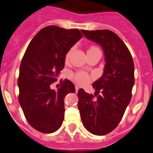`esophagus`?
<instances>
[{
    "mask_svg": "<svg viewBox=\"0 0 153 153\" xmlns=\"http://www.w3.org/2000/svg\"><path fill=\"white\" fill-rule=\"evenodd\" d=\"M75 91H76V92H78V90H79V86H78V85H75Z\"/></svg>",
    "mask_w": 153,
    "mask_h": 153,
    "instance_id": "34e87169",
    "label": "esophagus"
}]
</instances>
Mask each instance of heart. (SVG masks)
<instances>
[{
    "mask_svg": "<svg viewBox=\"0 0 153 153\" xmlns=\"http://www.w3.org/2000/svg\"><path fill=\"white\" fill-rule=\"evenodd\" d=\"M95 50H97V48L96 47L92 46L88 49V52H89V51H95ZM72 51V49H70L69 51L67 52L66 55H65V59H68V57L70 56V54H71ZM71 78H72V79L75 81V83H77L78 85H85V84L88 83L90 81L89 75H88L86 72H82V71L72 74V75H71Z\"/></svg>",
    "mask_w": 153,
    "mask_h": 153,
    "instance_id": "1",
    "label": "heart"
}]
</instances>
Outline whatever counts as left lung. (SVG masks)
<instances>
[{
    "label": "left lung",
    "instance_id": "1",
    "mask_svg": "<svg viewBox=\"0 0 153 153\" xmlns=\"http://www.w3.org/2000/svg\"><path fill=\"white\" fill-rule=\"evenodd\" d=\"M81 31L102 47L105 65L102 76L93 84L94 95L83 89L78 91V108L82 123L89 132L105 135L118 126L131 102L134 85V61L125 43L113 31Z\"/></svg>",
    "mask_w": 153,
    "mask_h": 153
}]
</instances>
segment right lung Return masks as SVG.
Segmentation results:
<instances>
[{"instance_id":"add662e5","label":"right lung","mask_w":153,"mask_h":153,"mask_svg":"<svg viewBox=\"0 0 153 153\" xmlns=\"http://www.w3.org/2000/svg\"><path fill=\"white\" fill-rule=\"evenodd\" d=\"M82 37L77 28L44 27L32 38L22 57L19 101L27 122L40 132H55L62 125L64 98L75 92V85L65 79L56 91L51 89V85L63 69L67 52Z\"/></svg>"}]
</instances>
